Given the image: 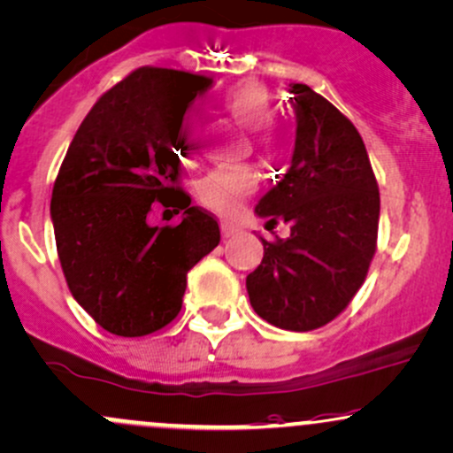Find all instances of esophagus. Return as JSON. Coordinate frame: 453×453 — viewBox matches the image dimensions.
<instances>
[{
  "label": "esophagus",
  "instance_id": "34e87169",
  "mask_svg": "<svg viewBox=\"0 0 453 453\" xmlns=\"http://www.w3.org/2000/svg\"><path fill=\"white\" fill-rule=\"evenodd\" d=\"M221 232H223V236L230 238V236H234L236 232H241V227H238L234 221H227V219H223V221H221Z\"/></svg>",
  "mask_w": 453,
  "mask_h": 453
}]
</instances>
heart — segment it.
I'll return each mask as SVG.
<instances>
[{
    "label": "heart",
    "mask_w": 453,
    "mask_h": 453,
    "mask_svg": "<svg viewBox=\"0 0 453 453\" xmlns=\"http://www.w3.org/2000/svg\"><path fill=\"white\" fill-rule=\"evenodd\" d=\"M223 107L247 131H262L266 139V124L273 118V101L268 89L257 81H242L221 96ZM193 128L185 127L180 135V150H188ZM256 188V173L250 170H212L200 182V197L206 206L219 212H232L236 203Z\"/></svg>",
    "instance_id": "obj_1"
}]
</instances>
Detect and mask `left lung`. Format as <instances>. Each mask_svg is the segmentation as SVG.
I'll return each mask as SVG.
<instances>
[{"label": "left lung", "mask_w": 453, "mask_h": 453, "mask_svg": "<svg viewBox=\"0 0 453 453\" xmlns=\"http://www.w3.org/2000/svg\"><path fill=\"white\" fill-rule=\"evenodd\" d=\"M296 137L290 167L256 203L290 236L265 245L247 275L256 314L288 331L326 325L364 283L376 251L380 196L359 131L310 86L290 83Z\"/></svg>", "instance_id": "1"}]
</instances>
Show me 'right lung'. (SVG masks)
<instances>
[{
	"mask_svg": "<svg viewBox=\"0 0 453 453\" xmlns=\"http://www.w3.org/2000/svg\"><path fill=\"white\" fill-rule=\"evenodd\" d=\"M212 79L137 68L98 98L74 133L51 196L58 256L74 301L103 329L142 337L182 307L187 273L221 241L219 223L172 182L182 118ZM152 201L185 210L147 223Z\"/></svg>",
	"mask_w": 453,
	"mask_h": 453,
	"instance_id": "1",
	"label": "right lung"
}]
</instances>
